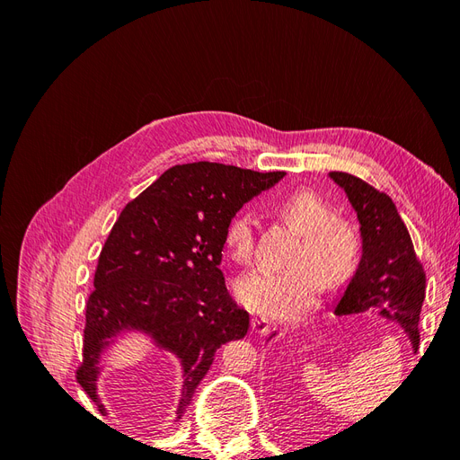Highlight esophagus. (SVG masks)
<instances>
[{
	"label": "esophagus",
	"mask_w": 460,
	"mask_h": 460,
	"mask_svg": "<svg viewBox=\"0 0 460 460\" xmlns=\"http://www.w3.org/2000/svg\"><path fill=\"white\" fill-rule=\"evenodd\" d=\"M252 328L255 333H259V336H269L270 333V323L267 318H252Z\"/></svg>",
	"instance_id": "1"
}]
</instances>
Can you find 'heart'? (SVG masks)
<instances>
[{
    "mask_svg": "<svg viewBox=\"0 0 460 460\" xmlns=\"http://www.w3.org/2000/svg\"><path fill=\"white\" fill-rule=\"evenodd\" d=\"M282 213L305 234L303 245L291 259L294 269L255 270L235 284V294L247 309L269 318H291L307 311L323 286L336 289L355 274L360 259L357 232L333 220L332 207L313 190H296L280 203ZM257 218L242 208L228 222L226 245L238 262L255 253Z\"/></svg>",
    "mask_w": 460,
    "mask_h": 460,
    "instance_id": "obj_1",
    "label": "heart"
}]
</instances>
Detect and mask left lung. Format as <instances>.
I'll use <instances>...</instances> for the list:
<instances>
[{"mask_svg": "<svg viewBox=\"0 0 460 460\" xmlns=\"http://www.w3.org/2000/svg\"><path fill=\"white\" fill-rule=\"evenodd\" d=\"M351 201L363 238L358 269L336 305V314L378 311L397 323L419 349V320L426 296V272L395 203L353 174L330 172Z\"/></svg>", "mask_w": 460, "mask_h": 460, "instance_id": "8db88e82", "label": "left lung"}]
</instances>
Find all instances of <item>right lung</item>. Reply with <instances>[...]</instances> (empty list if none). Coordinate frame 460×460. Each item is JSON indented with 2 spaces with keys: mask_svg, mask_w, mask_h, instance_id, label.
Wrapping results in <instances>:
<instances>
[{
  "mask_svg": "<svg viewBox=\"0 0 460 460\" xmlns=\"http://www.w3.org/2000/svg\"><path fill=\"white\" fill-rule=\"evenodd\" d=\"M284 176L208 161L176 164L122 208L86 303L76 382L90 399L100 402L97 365L111 338L140 330L182 363L176 419L184 414L218 347L249 328L218 269L228 222Z\"/></svg>",
  "mask_w": 460,
  "mask_h": 460,
  "instance_id": "obj_1",
  "label": "right lung"
}]
</instances>
